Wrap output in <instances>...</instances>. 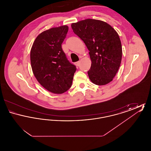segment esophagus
Returning a JSON list of instances; mask_svg holds the SVG:
<instances>
[{
	"instance_id": "esophagus-1",
	"label": "esophagus",
	"mask_w": 151,
	"mask_h": 151,
	"mask_svg": "<svg viewBox=\"0 0 151 151\" xmlns=\"http://www.w3.org/2000/svg\"><path fill=\"white\" fill-rule=\"evenodd\" d=\"M75 65H76V66H79V65H80V61L76 62L75 63Z\"/></svg>"
}]
</instances>
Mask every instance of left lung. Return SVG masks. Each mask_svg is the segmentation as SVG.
Listing matches in <instances>:
<instances>
[{
	"instance_id": "8db88e82",
	"label": "left lung",
	"mask_w": 151,
	"mask_h": 151,
	"mask_svg": "<svg viewBox=\"0 0 151 151\" xmlns=\"http://www.w3.org/2000/svg\"><path fill=\"white\" fill-rule=\"evenodd\" d=\"M71 27L89 51L91 81L98 86L111 81L122 60V45L116 32L106 22L91 19L73 23Z\"/></svg>"
}]
</instances>
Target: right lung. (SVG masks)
Wrapping results in <instances>:
<instances>
[{
    "label": "right lung",
    "instance_id": "1",
    "mask_svg": "<svg viewBox=\"0 0 151 151\" xmlns=\"http://www.w3.org/2000/svg\"><path fill=\"white\" fill-rule=\"evenodd\" d=\"M68 30L63 25L44 31L37 36L30 51L34 75L42 86L53 93L68 91L76 70L62 48Z\"/></svg>",
    "mask_w": 151,
    "mask_h": 151
}]
</instances>
